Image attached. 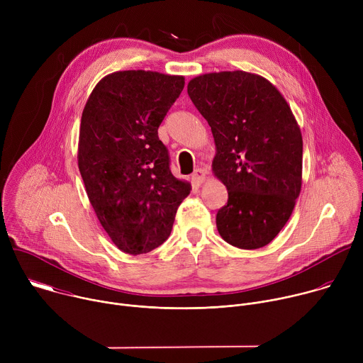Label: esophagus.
<instances>
[{
    "label": "esophagus",
    "instance_id": "esophagus-1",
    "mask_svg": "<svg viewBox=\"0 0 363 363\" xmlns=\"http://www.w3.org/2000/svg\"><path fill=\"white\" fill-rule=\"evenodd\" d=\"M205 178H206V175H205L203 169H195V172L191 175L192 182L196 185H201L205 181Z\"/></svg>",
    "mask_w": 363,
    "mask_h": 363
}]
</instances>
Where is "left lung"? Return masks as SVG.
Wrapping results in <instances>:
<instances>
[{"label":"left lung","instance_id":"left-lung-1","mask_svg":"<svg viewBox=\"0 0 363 363\" xmlns=\"http://www.w3.org/2000/svg\"><path fill=\"white\" fill-rule=\"evenodd\" d=\"M188 94L211 126L213 172L228 191L220 235L242 250L267 245L301 189L303 139L290 106L269 80L242 70L198 76Z\"/></svg>","mask_w":363,"mask_h":363}]
</instances>
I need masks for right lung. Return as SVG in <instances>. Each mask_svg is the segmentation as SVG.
<instances>
[{"mask_svg": "<svg viewBox=\"0 0 363 363\" xmlns=\"http://www.w3.org/2000/svg\"><path fill=\"white\" fill-rule=\"evenodd\" d=\"M184 84L182 76L116 72L96 84L83 109L79 171L101 227L123 252L160 247L191 192L172 175L158 136Z\"/></svg>", "mask_w": 363, "mask_h": 363, "instance_id": "right-lung-1", "label": "right lung"}]
</instances>
